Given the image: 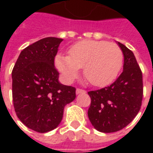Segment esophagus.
Here are the masks:
<instances>
[{
	"instance_id": "obj_1",
	"label": "esophagus",
	"mask_w": 153,
	"mask_h": 153,
	"mask_svg": "<svg viewBox=\"0 0 153 153\" xmlns=\"http://www.w3.org/2000/svg\"><path fill=\"white\" fill-rule=\"evenodd\" d=\"M76 94H84V93H86V91L84 90V89L76 88Z\"/></svg>"
}]
</instances>
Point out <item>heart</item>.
<instances>
[{"label":"heart","mask_w":153,"mask_h":153,"mask_svg":"<svg viewBox=\"0 0 153 153\" xmlns=\"http://www.w3.org/2000/svg\"><path fill=\"white\" fill-rule=\"evenodd\" d=\"M123 54L114 43L83 40L72 45L69 55L57 54L55 65L65 79L71 82L83 67V76L93 86L104 87L117 77L123 65Z\"/></svg>","instance_id":"b5f03b06"}]
</instances>
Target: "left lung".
<instances>
[{"label":"left lung","mask_w":153,"mask_h":153,"mask_svg":"<svg viewBox=\"0 0 153 153\" xmlns=\"http://www.w3.org/2000/svg\"><path fill=\"white\" fill-rule=\"evenodd\" d=\"M118 46L124 56L123 71L113 83L88 94L91 104L88 116L98 131H119L138 114L143 97L142 72L133 52L123 44Z\"/></svg>","instance_id":"8db88e82"}]
</instances>
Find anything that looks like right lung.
I'll use <instances>...</instances> for the list:
<instances>
[{
  "mask_svg": "<svg viewBox=\"0 0 153 153\" xmlns=\"http://www.w3.org/2000/svg\"><path fill=\"white\" fill-rule=\"evenodd\" d=\"M61 38L47 37L20 53L12 71L13 101L19 119L39 133L60 123L65 106L76 98V88L59 82L54 59Z\"/></svg>",
  "mask_w": 153,
  "mask_h": 153,
  "instance_id": "right-lung-1",
  "label": "right lung"
}]
</instances>
